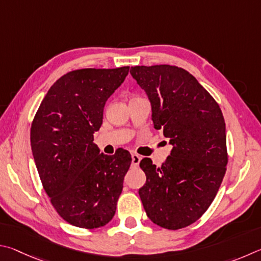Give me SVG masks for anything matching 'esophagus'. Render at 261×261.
Returning a JSON list of instances; mask_svg holds the SVG:
<instances>
[{
  "label": "esophagus",
  "instance_id": "34e87169",
  "mask_svg": "<svg viewBox=\"0 0 261 261\" xmlns=\"http://www.w3.org/2000/svg\"><path fill=\"white\" fill-rule=\"evenodd\" d=\"M140 162H141V157L139 156V154H136V153L132 154V165L139 166Z\"/></svg>",
  "mask_w": 261,
  "mask_h": 261
}]
</instances>
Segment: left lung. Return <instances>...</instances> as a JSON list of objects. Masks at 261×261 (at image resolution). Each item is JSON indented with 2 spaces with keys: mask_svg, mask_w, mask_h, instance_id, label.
<instances>
[{
  "mask_svg": "<svg viewBox=\"0 0 261 261\" xmlns=\"http://www.w3.org/2000/svg\"><path fill=\"white\" fill-rule=\"evenodd\" d=\"M130 74L151 104L153 127L173 147L165 164L144 158L139 195L153 223L176 230L194 223L213 202L228 162L226 123L218 103L177 66H134Z\"/></svg>",
  "mask_w": 261,
  "mask_h": 261,
  "instance_id": "obj_1",
  "label": "left lung"
}]
</instances>
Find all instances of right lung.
Instances as JSON below:
<instances>
[{
    "label": "right lung",
    "instance_id": "right-lung-1",
    "mask_svg": "<svg viewBox=\"0 0 261 261\" xmlns=\"http://www.w3.org/2000/svg\"><path fill=\"white\" fill-rule=\"evenodd\" d=\"M129 67L82 68L50 87L31 128V147L41 182L64 220L80 228L105 226L116 213L132 157L118 149L100 153L94 133L104 105Z\"/></svg>",
    "mask_w": 261,
    "mask_h": 261
}]
</instances>
